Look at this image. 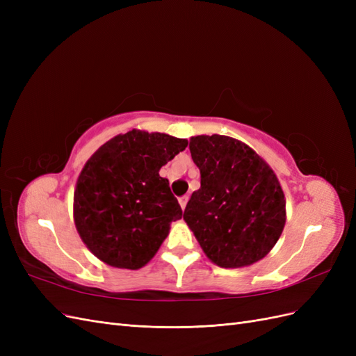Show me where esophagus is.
Instances as JSON below:
<instances>
[{"instance_id": "obj_1", "label": "esophagus", "mask_w": 356, "mask_h": 356, "mask_svg": "<svg viewBox=\"0 0 356 356\" xmlns=\"http://www.w3.org/2000/svg\"><path fill=\"white\" fill-rule=\"evenodd\" d=\"M187 202H188V196H182V197H179V204H181V208H182V209H186V207H187Z\"/></svg>"}]
</instances>
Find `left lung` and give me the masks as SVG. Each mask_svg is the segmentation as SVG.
<instances>
[{
  "mask_svg": "<svg viewBox=\"0 0 356 356\" xmlns=\"http://www.w3.org/2000/svg\"><path fill=\"white\" fill-rule=\"evenodd\" d=\"M200 170L184 220L209 260L224 268L257 263L270 252L285 225L281 184L252 148L224 135L190 139Z\"/></svg>",
  "mask_w": 356,
  "mask_h": 356,
  "instance_id": "8db88e82",
  "label": "left lung"
}]
</instances>
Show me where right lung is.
<instances>
[{"label": "right lung", "mask_w": 356, "mask_h": 356, "mask_svg": "<svg viewBox=\"0 0 356 356\" xmlns=\"http://www.w3.org/2000/svg\"><path fill=\"white\" fill-rule=\"evenodd\" d=\"M187 139L131 131L105 143L84 165L74 191V221L89 250L113 267L145 266L182 217L160 168Z\"/></svg>", "instance_id": "obj_1"}]
</instances>
